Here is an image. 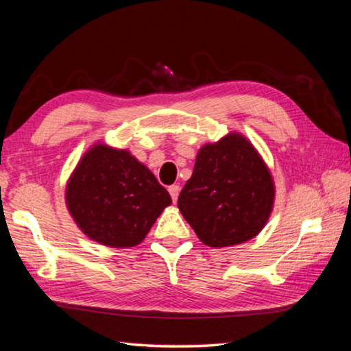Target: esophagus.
Instances as JSON below:
<instances>
[{"label":"esophagus","instance_id":"obj_1","mask_svg":"<svg viewBox=\"0 0 351 351\" xmlns=\"http://www.w3.org/2000/svg\"><path fill=\"white\" fill-rule=\"evenodd\" d=\"M180 192H181V189H180V186H176V184H173V186L169 187V193L171 196V199H173V202L178 201V196H180Z\"/></svg>","mask_w":351,"mask_h":351}]
</instances>
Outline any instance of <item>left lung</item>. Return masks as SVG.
<instances>
[{"mask_svg":"<svg viewBox=\"0 0 351 351\" xmlns=\"http://www.w3.org/2000/svg\"><path fill=\"white\" fill-rule=\"evenodd\" d=\"M275 182L263 156L238 132L202 145L178 208L204 244L238 245L256 237L275 204Z\"/></svg>","mask_w":351,"mask_h":351,"instance_id":"left-lung-1","label":"left lung"}]
</instances>
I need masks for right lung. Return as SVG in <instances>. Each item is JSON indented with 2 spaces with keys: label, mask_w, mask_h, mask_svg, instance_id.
Here are the masks:
<instances>
[{
  "label": "right lung",
  "mask_w": 351,
  "mask_h": 351,
  "mask_svg": "<svg viewBox=\"0 0 351 351\" xmlns=\"http://www.w3.org/2000/svg\"><path fill=\"white\" fill-rule=\"evenodd\" d=\"M171 204L167 190L129 150L97 143L66 186V206L80 230L113 248L141 244Z\"/></svg>",
  "instance_id": "add662e5"
}]
</instances>
